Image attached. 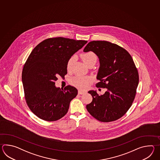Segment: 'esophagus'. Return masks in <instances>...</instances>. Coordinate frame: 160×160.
<instances>
[{
    "label": "esophagus",
    "instance_id": "1",
    "mask_svg": "<svg viewBox=\"0 0 160 160\" xmlns=\"http://www.w3.org/2000/svg\"><path fill=\"white\" fill-rule=\"evenodd\" d=\"M86 92V91H83V90H78V94H83Z\"/></svg>",
    "mask_w": 160,
    "mask_h": 160
}]
</instances>
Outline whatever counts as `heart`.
Instances as JSON below:
<instances>
[{"label":"heart","mask_w":160,"mask_h":160,"mask_svg":"<svg viewBox=\"0 0 160 160\" xmlns=\"http://www.w3.org/2000/svg\"><path fill=\"white\" fill-rule=\"evenodd\" d=\"M81 57L83 61L88 66L92 63H96L97 61V56L92 51H88L82 54ZM75 58L76 57L75 55H72L68 61L66 68L68 71L71 70L72 64L75 61ZM90 81L91 78L88 77L77 75L71 79V83L78 88H85L87 87Z\"/></svg>","instance_id":"heart-1"}]
</instances>
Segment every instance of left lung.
Instances as JSON below:
<instances>
[{
	"mask_svg": "<svg viewBox=\"0 0 160 160\" xmlns=\"http://www.w3.org/2000/svg\"><path fill=\"white\" fill-rule=\"evenodd\" d=\"M92 51L98 57L100 67L97 88H106L103 95L88 92L92 102L86 105L88 112L101 122L121 118L128 111L136 97L139 75L133 58L125 48L108 41L89 42L83 51Z\"/></svg>",
	"mask_w": 160,
	"mask_h": 160,
	"instance_id": "left-lung-1",
	"label": "left lung"
}]
</instances>
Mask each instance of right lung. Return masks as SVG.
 Returning <instances> with one entry per match:
<instances>
[{
  "label": "right lung",
  "mask_w": 160,
  "mask_h": 160,
  "mask_svg": "<svg viewBox=\"0 0 160 160\" xmlns=\"http://www.w3.org/2000/svg\"><path fill=\"white\" fill-rule=\"evenodd\" d=\"M87 41L63 37L51 38L34 48L24 63L22 79L24 97L31 111L47 121L61 119L68 112L70 103L78 94L68 85L56 88L59 76L67 74L69 58L86 44Z\"/></svg>",
  "instance_id": "obj_1"
}]
</instances>
